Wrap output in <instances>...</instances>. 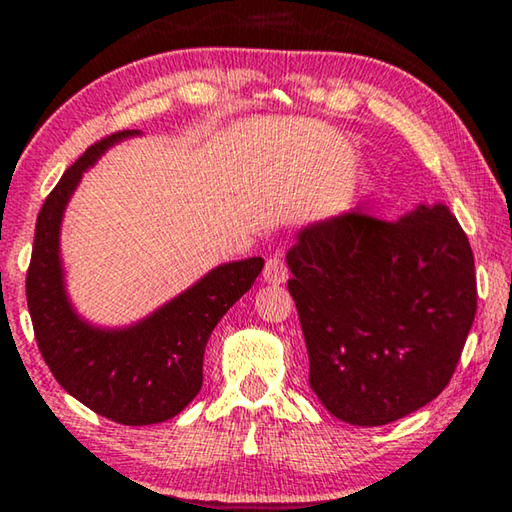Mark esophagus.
<instances>
[{
    "instance_id": "1",
    "label": "esophagus",
    "mask_w": 512,
    "mask_h": 512,
    "mask_svg": "<svg viewBox=\"0 0 512 512\" xmlns=\"http://www.w3.org/2000/svg\"><path fill=\"white\" fill-rule=\"evenodd\" d=\"M289 271H287V264H284L282 257H268L266 259V266H264V280L268 284H282L287 282Z\"/></svg>"
}]
</instances>
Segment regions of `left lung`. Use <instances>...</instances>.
<instances>
[{
    "label": "left lung",
    "mask_w": 512,
    "mask_h": 512,
    "mask_svg": "<svg viewBox=\"0 0 512 512\" xmlns=\"http://www.w3.org/2000/svg\"><path fill=\"white\" fill-rule=\"evenodd\" d=\"M287 262L329 413L379 427L445 391L476 314L474 255L445 205L400 221L345 212L302 230Z\"/></svg>",
    "instance_id": "1"
}]
</instances>
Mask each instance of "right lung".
<instances>
[{
	"label": "right lung",
	"instance_id": "right-lung-1",
	"mask_svg": "<svg viewBox=\"0 0 512 512\" xmlns=\"http://www.w3.org/2000/svg\"><path fill=\"white\" fill-rule=\"evenodd\" d=\"M119 131L94 142L45 198L38 214L27 305L38 350L51 375L81 404L112 422L142 427L173 418L203 386V354L212 329L253 287L264 259L250 257L207 273L183 296L128 329L90 327L69 307L58 235L63 210L83 171L124 137Z\"/></svg>",
	"mask_w": 512,
	"mask_h": 512
}]
</instances>
